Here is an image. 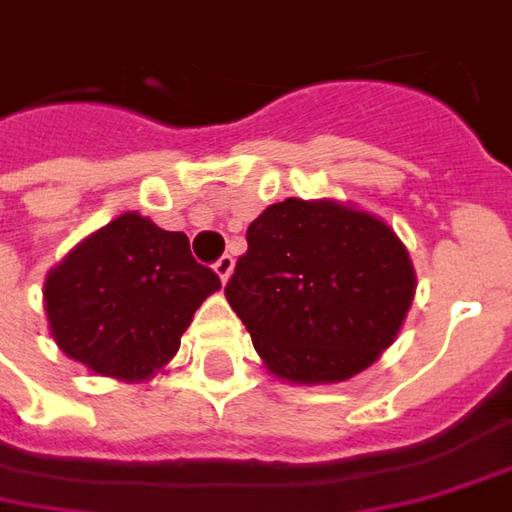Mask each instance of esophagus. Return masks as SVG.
Listing matches in <instances>:
<instances>
[{"label":"esophagus","mask_w":512,"mask_h":512,"mask_svg":"<svg viewBox=\"0 0 512 512\" xmlns=\"http://www.w3.org/2000/svg\"><path fill=\"white\" fill-rule=\"evenodd\" d=\"M216 274H219V280L221 282H227L230 280V274H232V268H235V260H232L230 255H224V257H219V260H216Z\"/></svg>","instance_id":"34e87169"}]
</instances>
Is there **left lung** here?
<instances>
[{
    "label": "left lung",
    "mask_w": 512,
    "mask_h": 512,
    "mask_svg": "<svg viewBox=\"0 0 512 512\" xmlns=\"http://www.w3.org/2000/svg\"><path fill=\"white\" fill-rule=\"evenodd\" d=\"M246 244L224 296L277 380H352L396 341L416 268L388 221L352 202L291 196L249 224Z\"/></svg>",
    "instance_id": "8db88e82"
}]
</instances>
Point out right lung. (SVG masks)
Segmentation results:
<instances>
[{"instance_id":"obj_1","label":"right lung","mask_w":512,"mask_h":512,"mask_svg":"<svg viewBox=\"0 0 512 512\" xmlns=\"http://www.w3.org/2000/svg\"><path fill=\"white\" fill-rule=\"evenodd\" d=\"M221 288L191 255L185 232L121 213L82 238L44 280L57 349L99 377L152 380L180 349L182 332Z\"/></svg>"}]
</instances>
